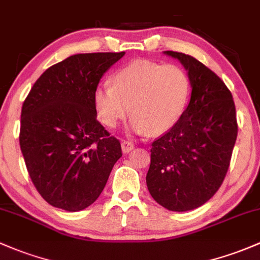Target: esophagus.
<instances>
[{"mask_svg":"<svg viewBox=\"0 0 260 260\" xmlns=\"http://www.w3.org/2000/svg\"><path fill=\"white\" fill-rule=\"evenodd\" d=\"M135 149V144L129 141H123L122 142V152L123 153H129L131 151Z\"/></svg>","mask_w":260,"mask_h":260,"instance_id":"obj_1","label":"esophagus"}]
</instances>
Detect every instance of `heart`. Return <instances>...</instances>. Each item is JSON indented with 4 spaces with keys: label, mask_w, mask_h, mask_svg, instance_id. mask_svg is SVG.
Returning <instances> with one entry per match:
<instances>
[{
    "label": "heart",
    "mask_w": 260,
    "mask_h": 260,
    "mask_svg": "<svg viewBox=\"0 0 260 260\" xmlns=\"http://www.w3.org/2000/svg\"><path fill=\"white\" fill-rule=\"evenodd\" d=\"M189 92V78L178 66L135 61L114 73L112 86L94 89L93 105L106 127L114 128L131 112V129L162 135L179 121Z\"/></svg>",
    "instance_id": "obj_1"
}]
</instances>
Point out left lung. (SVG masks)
Returning <instances> with one entry per match:
<instances>
[{
  "label": "left lung",
  "instance_id": "obj_1",
  "mask_svg": "<svg viewBox=\"0 0 260 260\" xmlns=\"http://www.w3.org/2000/svg\"><path fill=\"white\" fill-rule=\"evenodd\" d=\"M188 71L192 94L179 121L152 143L146 182L158 204L173 212L203 206L228 172L238 135L231 91L194 57L165 51Z\"/></svg>",
  "mask_w": 260,
  "mask_h": 260
}]
</instances>
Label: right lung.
Here are the masks:
<instances>
[{
  "instance_id": "1",
  "label": "right lung",
  "mask_w": 260,
  "mask_h": 260,
  "mask_svg": "<svg viewBox=\"0 0 260 260\" xmlns=\"http://www.w3.org/2000/svg\"><path fill=\"white\" fill-rule=\"evenodd\" d=\"M124 52L80 53L51 66L21 112L20 146L35 187L51 206H91L122 157L121 143L97 121L93 92Z\"/></svg>"
}]
</instances>
